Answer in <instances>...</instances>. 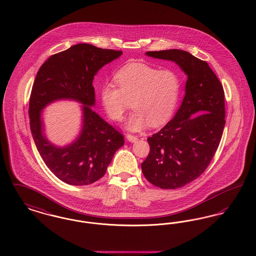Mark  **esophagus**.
Listing matches in <instances>:
<instances>
[{
  "label": "esophagus",
  "mask_w": 256,
  "mask_h": 256,
  "mask_svg": "<svg viewBox=\"0 0 256 256\" xmlns=\"http://www.w3.org/2000/svg\"><path fill=\"white\" fill-rule=\"evenodd\" d=\"M126 139H128L130 142H132V143L137 141V137L134 136V135H132V134H128V135H126Z\"/></svg>",
  "instance_id": "1"
}]
</instances>
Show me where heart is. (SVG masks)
Instances as JSON below:
<instances>
[{"mask_svg":"<svg viewBox=\"0 0 256 256\" xmlns=\"http://www.w3.org/2000/svg\"><path fill=\"white\" fill-rule=\"evenodd\" d=\"M113 82L100 88V102L111 119L122 120L132 100L134 112L128 116L126 128L140 132L150 124L158 126L169 121L176 110L182 92V80L172 70H158L145 63H130L120 68Z\"/></svg>","mask_w":256,"mask_h":256,"instance_id":"b5f03b06","label":"heart"}]
</instances>
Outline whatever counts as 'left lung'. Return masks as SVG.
<instances>
[{
    "label": "left lung",
    "mask_w": 256,
    "mask_h": 256,
    "mask_svg": "<svg viewBox=\"0 0 256 256\" xmlns=\"http://www.w3.org/2000/svg\"><path fill=\"white\" fill-rule=\"evenodd\" d=\"M178 64L187 76L185 96L174 118L148 138L150 154L141 164L146 180L162 189L192 182L213 158L226 124L224 92L206 61L182 50L146 52Z\"/></svg>",
    "instance_id": "1"
}]
</instances>
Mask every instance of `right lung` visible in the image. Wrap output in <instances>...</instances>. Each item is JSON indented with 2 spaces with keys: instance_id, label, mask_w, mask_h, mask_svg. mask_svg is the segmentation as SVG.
Listing matches in <instances>:
<instances>
[{
  "instance_id": "1",
  "label": "right lung",
  "mask_w": 256,
  "mask_h": 256,
  "mask_svg": "<svg viewBox=\"0 0 256 256\" xmlns=\"http://www.w3.org/2000/svg\"><path fill=\"white\" fill-rule=\"evenodd\" d=\"M121 50L76 44L52 56L38 70L30 98V124L38 152L50 172L61 182L84 186L97 182L124 139L108 122L93 111L95 90L92 84L98 71L122 56ZM60 99L82 103V128L72 144L58 147L44 134L42 110Z\"/></svg>"
}]
</instances>
